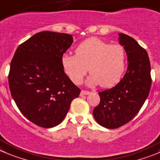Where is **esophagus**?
Segmentation results:
<instances>
[{
  "label": "esophagus",
  "mask_w": 160,
  "mask_h": 160,
  "mask_svg": "<svg viewBox=\"0 0 160 160\" xmlns=\"http://www.w3.org/2000/svg\"><path fill=\"white\" fill-rule=\"evenodd\" d=\"M91 92H88V91H84V90H82L80 92V95H89Z\"/></svg>",
  "instance_id": "1"
}]
</instances>
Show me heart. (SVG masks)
<instances>
[{"instance_id": "obj_1", "label": "heart", "mask_w": 160, "mask_h": 160, "mask_svg": "<svg viewBox=\"0 0 160 160\" xmlns=\"http://www.w3.org/2000/svg\"><path fill=\"white\" fill-rule=\"evenodd\" d=\"M76 55L65 53L61 59L62 68L75 84H80L89 70V87L100 84L104 88L118 83L125 68V50L120 44H110L98 38L80 43Z\"/></svg>"}]
</instances>
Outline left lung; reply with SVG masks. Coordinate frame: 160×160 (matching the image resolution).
<instances>
[{
  "instance_id": "1",
  "label": "left lung",
  "mask_w": 160,
  "mask_h": 160,
  "mask_svg": "<svg viewBox=\"0 0 160 160\" xmlns=\"http://www.w3.org/2000/svg\"><path fill=\"white\" fill-rule=\"evenodd\" d=\"M118 40L127 55V71L116 86L98 92L100 102L93 110L95 121L107 129H117L132 120L144 105L152 84L146 50L123 33L118 34Z\"/></svg>"
}]
</instances>
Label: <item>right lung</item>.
<instances>
[{"mask_svg":"<svg viewBox=\"0 0 160 160\" xmlns=\"http://www.w3.org/2000/svg\"><path fill=\"white\" fill-rule=\"evenodd\" d=\"M72 42L69 34L41 31L18 46L10 64L12 97L24 117L40 127L59 125L80 93L61 63Z\"/></svg>","mask_w":160,"mask_h":160,"instance_id":"add662e5","label":"right lung"}]
</instances>
